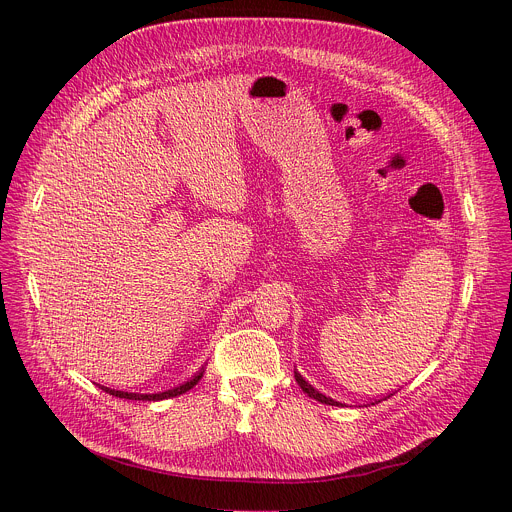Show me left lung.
Returning a JSON list of instances; mask_svg holds the SVG:
<instances>
[{"label": "left lung", "instance_id": "obj_1", "mask_svg": "<svg viewBox=\"0 0 512 512\" xmlns=\"http://www.w3.org/2000/svg\"><path fill=\"white\" fill-rule=\"evenodd\" d=\"M294 377H296V381H298V385L302 387V391L304 393H308V397H312V399H316V401H320V403H326V405H336V407H342L344 403H338V401H334V399H330V397H326V395H322L320 391H316L298 371H294ZM391 397V395H389ZM387 399V397H385ZM375 403H379V401H375ZM375 403H371V405H375ZM346 407V405H344Z\"/></svg>", "mask_w": 512, "mask_h": 512}]
</instances>
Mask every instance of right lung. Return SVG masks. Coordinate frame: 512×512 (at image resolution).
I'll return each instance as SVG.
<instances>
[{"label": "right lung", "mask_w": 512, "mask_h": 512, "mask_svg": "<svg viewBox=\"0 0 512 512\" xmlns=\"http://www.w3.org/2000/svg\"><path fill=\"white\" fill-rule=\"evenodd\" d=\"M202 375H204V369H200L190 381H186V383H182V385H178V387H174V389L160 391V393H127V391H117V389H109V387H103V385H99V387H101L105 393H109V395H113V397H119V399H131V401H162V399L178 397V395L190 391V389L202 379Z\"/></svg>", "instance_id": "1"}]
</instances>
